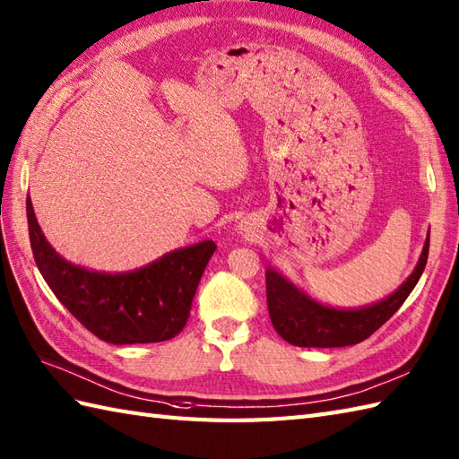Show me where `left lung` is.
Masks as SVG:
<instances>
[{
    "label": "left lung",
    "mask_w": 459,
    "mask_h": 459,
    "mask_svg": "<svg viewBox=\"0 0 459 459\" xmlns=\"http://www.w3.org/2000/svg\"><path fill=\"white\" fill-rule=\"evenodd\" d=\"M430 230L417 262V268L395 293L379 303L359 308H333L315 301L273 268L265 270V297L273 328L293 346L301 348H342L369 338L379 326L399 311V307L419 283L429 260Z\"/></svg>",
    "instance_id": "1"
}]
</instances>
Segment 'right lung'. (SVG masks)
<instances>
[{"instance_id":"1","label":"right lung","mask_w":459,"mask_h":459,"mask_svg":"<svg viewBox=\"0 0 459 459\" xmlns=\"http://www.w3.org/2000/svg\"><path fill=\"white\" fill-rule=\"evenodd\" d=\"M30 248L56 299L109 344L164 342L184 330L191 301L217 244L204 240L133 272H93L64 260L42 234L27 199Z\"/></svg>"}]
</instances>
